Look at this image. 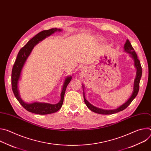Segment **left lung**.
I'll list each match as a JSON object with an SVG mask.
<instances>
[{
  "label": "left lung",
  "mask_w": 151,
  "mask_h": 151,
  "mask_svg": "<svg viewBox=\"0 0 151 151\" xmlns=\"http://www.w3.org/2000/svg\"><path fill=\"white\" fill-rule=\"evenodd\" d=\"M124 51L128 54H130V57L134 60V66L136 68V78H135L134 81L133 93H132L131 96L130 97V98L127 100V101H125L123 104H122L121 106L118 107V108L115 109H112V110H105V109H102L99 108V107H97L92 105L91 103H90L87 100H86L85 94L83 92V99H84L85 104L87 105L88 109H90L91 111H93L95 113L99 114H103V115H110V114H115V113L119 112L120 111H122L124 110L125 108H127V107L128 106V105L132 103V101L134 100V99L136 97V96L138 94L139 90L140 81V78H141L142 75V66L140 64V62L139 60L138 59L137 55L134 48H133L131 43L130 42V41H129V40L127 39L126 40L125 44H124ZM82 88H83H83H84L83 85H82Z\"/></svg>",
  "instance_id": "8db88e82"
}]
</instances>
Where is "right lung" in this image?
<instances>
[{
  "mask_svg": "<svg viewBox=\"0 0 151 151\" xmlns=\"http://www.w3.org/2000/svg\"><path fill=\"white\" fill-rule=\"evenodd\" d=\"M57 31L61 32V29L54 28L47 30H43L35 35L27 43L26 45L24 46V47H23L19 50L12 68L11 83L13 93L20 104L22 105V106L27 111L32 113L39 115H47L57 112L62 106L64 100V94H65L67 86L68 85L72 78V76H69L64 80V83L63 85L61 93L60 94L61 99L59 102L57 104H53L47 103H41L37 101H35L32 103H27L21 99L20 97L19 92L18 90V82L21 78V72H22L23 68L24 66L26 60L31 54L34 47L38 43Z\"/></svg>",
  "mask_w": 151,
  "mask_h": 151,
  "instance_id": "add662e5",
  "label": "right lung"
}]
</instances>
